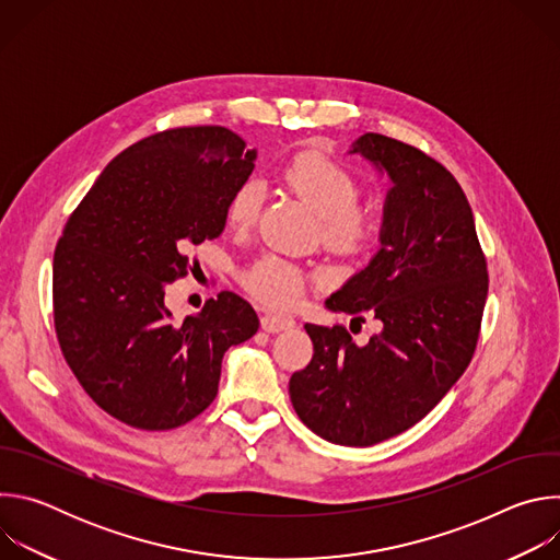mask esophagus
I'll use <instances>...</instances> for the list:
<instances>
[{
    "mask_svg": "<svg viewBox=\"0 0 560 560\" xmlns=\"http://www.w3.org/2000/svg\"><path fill=\"white\" fill-rule=\"evenodd\" d=\"M294 326V318L292 316H285V314H272V312H266L261 314V328L270 335L275 332H283V330H290Z\"/></svg>",
    "mask_w": 560,
    "mask_h": 560,
    "instance_id": "esophagus-1",
    "label": "esophagus"
}]
</instances>
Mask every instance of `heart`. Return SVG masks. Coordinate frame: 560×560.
I'll return each mask as SVG.
<instances>
[{"label":"heart","instance_id":"b5f03b06","mask_svg":"<svg viewBox=\"0 0 560 560\" xmlns=\"http://www.w3.org/2000/svg\"><path fill=\"white\" fill-rule=\"evenodd\" d=\"M288 186L296 190L322 214L324 238L339 250H357L368 244L376 230V214L357 206L359 184L354 175L335 159L318 152H301L285 166ZM264 206V184L248 179L238 186L228 203V221L234 230L257 223ZM248 290L275 307L292 305L303 290L301 272L281 257L268 255L246 272Z\"/></svg>","mask_w":560,"mask_h":560}]
</instances>
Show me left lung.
<instances>
[{
  "instance_id": "obj_1",
  "label": "left lung",
  "mask_w": 560,
  "mask_h": 560,
  "mask_svg": "<svg viewBox=\"0 0 560 560\" xmlns=\"http://www.w3.org/2000/svg\"><path fill=\"white\" fill-rule=\"evenodd\" d=\"M389 179L378 250L326 299L374 316L357 346L346 328L305 324L314 354L290 378L299 419L322 439L368 447L419 423L465 372L481 330L488 264L465 192L432 156L376 132L348 150Z\"/></svg>"
}]
</instances>
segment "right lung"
<instances>
[{"mask_svg": "<svg viewBox=\"0 0 560 560\" xmlns=\"http://www.w3.org/2000/svg\"><path fill=\"white\" fill-rule=\"evenodd\" d=\"M255 162L228 128L166 130L119 152L70 214L52 261L55 330L77 381L121 423L192 421L214 401L225 350L257 335L234 292L177 322L164 303L188 250L223 232Z\"/></svg>", "mask_w": 560, "mask_h": 560, "instance_id": "1", "label": "right lung"}]
</instances>
